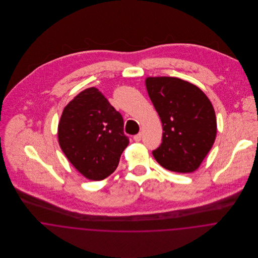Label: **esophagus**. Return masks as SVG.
Returning a JSON list of instances; mask_svg holds the SVG:
<instances>
[{"label": "esophagus", "instance_id": "34e87169", "mask_svg": "<svg viewBox=\"0 0 258 258\" xmlns=\"http://www.w3.org/2000/svg\"><path fill=\"white\" fill-rule=\"evenodd\" d=\"M142 132H140V133H138L137 135H135L133 138H134V140L136 141V142H139V141H141V139H142Z\"/></svg>", "mask_w": 258, "mask_h": 258}]
</instances>
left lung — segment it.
Returning <instances> with one entry per match:
<instances>
[{
  "label": "left lung",
  "instance_id": "left-lung-1",
  "mask_svg": "<svg viewBox=\"0 0 258 258\" xmlns=\"http://www.w3.org/2000/svg\"><path fill=\"white\" fill-rule=\"evenodd\" d=\"M146 87L164 131L161 145L152 152L154 158L172 172L196 171L217 136L210 99L198 86L177 77H148Z\"/></svg>",
  "mask_w": 258,
  "mask_h": 258
}]
</instances>
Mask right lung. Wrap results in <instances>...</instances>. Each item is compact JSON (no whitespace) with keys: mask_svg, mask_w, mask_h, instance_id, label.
I'll list each match as a JSON object with an SVG mask.
<instances>
[{"mask_svg":"<svg viewBox=\"0 0 258 258\" xmlns=\"http://www.w3.org/2000/svg\"><path fill=\"white\" fill-rule=\"evenodd\" d=\"M122 115L95 87L76 95L58 123V143L74 168L85 178L101 181L116 170L129 144Z\"/></svg>","mask_w":258,"mask_h":258,"instance_id":"add662e5","label":"right lung"}]
</instances>
